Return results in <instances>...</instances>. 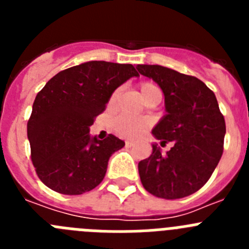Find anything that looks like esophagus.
I'll use <instances>...</instances> for the list:
<instances>
[{"label": "esophagus", "instance_id": "esophagus-1", "mask_svg": "<svg viewBox=\"0 0 249 249\" xmlns=\"http://www.w3.org/2000/svg\"><path fill=\"white\" fill-rule=\"evenodd\" d=\"M133 146V142L132 141H126V147H132Z\"/></svg>", "mask_w": 249, "mask_h": 249}]
</instances>
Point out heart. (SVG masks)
<instances>
[{
    "instance_id": "1",
    "label": "heart",
    "mask_w": 249,
    "mask_h": 249,
    "mask_svg": "<svg viewBox=\"0 0 249 249\" xmlns=\"http://www.w3.org/2000/svg\"><path fill=\"white\" fill-rule=\"evenodd\" d=\"M120 89L112 93L111 98H109V105L116 101ZM140 93L141 97L143 98L144 102L153 100V98H162V92H160V87L157 85L152 82H142L140 83ZM113 129L117 132L118 135L126 138H137L143 133L146 129L149 128L151 126V121L148 118H137V117H131V116H126V114H121L118 117L113 120Z\"/></svg>"
}]
</instances>
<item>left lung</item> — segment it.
<instances>
[{
    "mask_svg": "<svg viewBox=\"0 0 249 249\" xmlns=\"http://www.w3.org/2000/svg\"><path fill=\"white\" fill-rule=\"evenodd\" d=\"M164 94L166 114L152 129L160 143L175 146L162 155L157 143L138 163L141 182L160 198H183L204 186L223 153L226 122L214 93L201 80L158 65H137Z\"/></svg>",
    "mask_w": 249,
    "mask_h": 249,
    "instance_id": "1",
    "label": "left lung"
}]
</instances>
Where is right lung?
<instances>
[{
	"mask_svg": "<svg viewBox=\"0 0 249 249\" xmlns=\"http://www.w3.org/2000/svg\"><path fill=\"white\" fill-rule=\"evenodd\" d=\"M138 73L132 65L89 61L58 72L37 93L27 123L31 158L39 179L62 195H82L105 178L124 142L89 135L114 89Z\"/></svg>",
	"mask_w": 249,
	"mask_h": 249,
	"instance_id": "obj_1",
	"label": "right lung"
}]
</instances>
